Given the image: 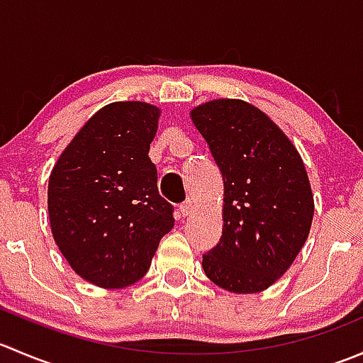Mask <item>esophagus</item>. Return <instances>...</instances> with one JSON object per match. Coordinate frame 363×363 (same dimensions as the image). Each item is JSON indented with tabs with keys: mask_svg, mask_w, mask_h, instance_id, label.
Returning a JSON list of instances; mask_svg holds the SVG:
<instances>
[{
	"mask_svg": "<svg viewBox=\"0 0 363 363\" xmlns=\"http://www.w3.org/2000/svg\"><path fill=\"white\" fill-rule=\"evenodd\" d=\"M179 214L182 216V218H188V216L193 214V203H182L181 207H179Z\"/></svg>",
	"mask_w": 363,
	"mask_h": 363,
	"instance_id": "34e87169",
	"label": "esophagus"
}]
</instances>
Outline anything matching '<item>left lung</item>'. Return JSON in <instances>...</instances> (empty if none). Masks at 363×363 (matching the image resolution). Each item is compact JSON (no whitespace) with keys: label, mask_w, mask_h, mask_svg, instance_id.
<instances>
[{"label":"left lung","mask_w":363,"mask_h":363,"mask_svg":"<svg viewBox=\"0 0 363 363\" xmlns=\"http://www.w3.org/2000/svg\"><path fill=\"white\" fill-rule=\"evenodd\" d=\"M223 175V235L203 255L208 279L232 294L272 286L309 237L314 199L294 142L255 105L235 98L189 112Z\"/></svg>","instance_id":"1"}]
</instances>
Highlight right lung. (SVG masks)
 Wrapping results in <instances>:
<instances>
[{"mask_svg":"<svg viewBox=\"0 0 363 363\" xmlns=\"http://www.w3.org/2000/svg\"><path fill=\"white\" fill-rule=\"evenodd\" d=\"M161 111L145 101H113L72 138L47 189L49 221L75 274L119 290L147 274L161 237L174 228L158 193L149 147Z\"/></svg>","mask_w":363,"mask_h":363,"instance_id":"add662e5","label":"right lung"}]
</instances>
